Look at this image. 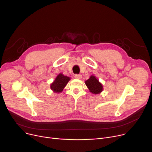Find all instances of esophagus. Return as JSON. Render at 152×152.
Wrapping results in <instances>:
<instances>
[{
  "mask_svg": "<svg viewBox=\"0 0 152 152\" xmlns=\"http://www.w3.org/2000/svg\"><path fill=\"white\" fill-rule=\"evenodd\" d=\"M75 77L76 79H81L82 78V75H77V74H76V75H75Z\"/></svg>",
  "mask_w": 152,
  "mask_h": 152,
  "instance_id": "1",
  "label": "esophagus"
}]
</instances>
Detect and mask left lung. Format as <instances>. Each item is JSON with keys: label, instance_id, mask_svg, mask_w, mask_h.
<instances>
[{"label": "left lung", "instance_id": "obj_1", "mask_svg": "<svg viewBox=\"0 0 152 152\" xmlns=\"http://www.w3.org/2000/svg\"><path fill=\"white\" fill-rule=\"evenodd\" d=\"M85 84L89 91L94 94H100L103 91V86L94 76H91L89 79L85 81Z\"/></svg>", "mask_w": 152, "mask_h": 152}]
</instances>
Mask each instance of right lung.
Returning a JSON list of instances; mask_svg holds the SVG:
<instances>
[{"instance_id":"add662e5","label":"right lung","mask_w":152,"mask_h":152,"mask_svg":"<svg viewBox=\"0 0 152 152\" xmlns=\"http://www.w3.org/2000/svg\"><path fill=\"white\" fill-rule=\"evenodd\" d=\"M70 77L66 76H64L63 74L60 73L56 78L54 81L50 85V89L56 93H60L63 91V89L66 86Z\"/></svg>"}]
</instances>
